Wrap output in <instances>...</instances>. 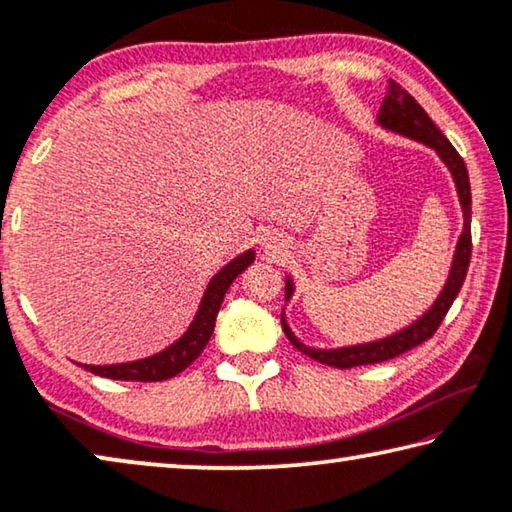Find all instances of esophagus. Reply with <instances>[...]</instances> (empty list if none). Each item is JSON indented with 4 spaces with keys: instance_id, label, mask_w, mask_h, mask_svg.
Segmentation results:
<instances>
[{
    "instance_id": "obj_1",
    "label": "esophagus",
    "mask_w": 512,
    "mask_h": 512,
    "mask_svg": "<svg viewBox=\"0 0 512 512\" xmlns=\"http://www.w3.org/2000/svg\"><path fill=\"white\" fill-rule=\"evenodd\" d=\"M276 241H278V239H269V243H266V246H269V248H276V246H278Z\"/></svg>"
}]
</instances>
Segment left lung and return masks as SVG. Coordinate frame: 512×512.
<instances>
[{
  "label": "left lung",
  "instance_id": "obj_1",
  "mask_svg": "<svg viewBox=\"0 0 512 512\" xmlns=\"http://www.w3.org/2000/svg\"><path fill=\"white\" fill-rule=\"evenodd\" d=\"M379 124L391 128L395 133L414 137V140L427 144V147L437 149L441 160H444L448 170L453 172L457 195H460V204L464 211V232L460 236V241H457L451 276H448L444 292L439 294V299L434 301L432 308L427 310L418 322L411 324L409 329L391 335V338L368 342V345L329 349V352H324V349H312V347L301 345V342L292 335V331H289V326L285 324V317H280L282 331H285L289 342H292L301 354L310 356L312 361L331 365V368H340V370L388 361V358L400 356L404 352H409V349L423 345L425 340H430L432 335L437 333L441 322H444L446 312L451 310L455 296L460 294L464 278H467V271H469V262H471V186H469L467 165H464L462 156L457 154L453 144L446 140V135L439 131L437 124L427 117V112L418 105L416 98L407 94V89H402L395 80L388 82V96L384 98V105H381ZM292 289H294L292 282L287 280V299L292 296Z\"/></svg>",
  "mask_w": 512,
  "mask_h": 512
}]
</instances>
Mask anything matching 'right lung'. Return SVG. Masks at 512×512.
Instances as JSON below:
<instances>
[{"label": "right lung", "mask_w": 512, "mask_h": 512, "mask_svg": "<svg viewBox=\"0 0 512 512\" xmlns=\"http://www.w3.org/2000/svg\"><path fill=\"white\" fill-rule=\"evenodd\" d=\"M253 259L255 253L248 250V253H243L241 257H236L234 262L227 264L223 271L216 273V278L209 282L200 310H197L195 322L190 324L186 335H183L179 342H174L172 347H167L165 352L144 358V361L121 365H82V368L94 372L98 377L119 381H165L170 377H177L179 372L186 370L188 365L204 352V347H207L213 333V326H216V315L220 310V303L225 299L227 289H230L239 273H243L250 264H253Z\"/></svg>", "instance_id": "add662e5"}]
</instances>
